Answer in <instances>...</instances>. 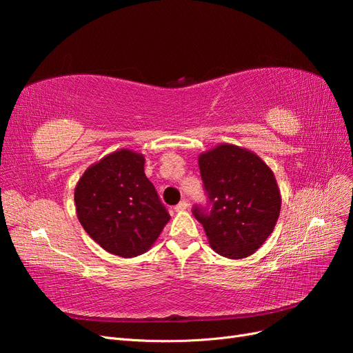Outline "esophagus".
I'll list each match as a JSON object with an SVG mask.
<instances>
[{
	"instance_id": "1",
	"label": "esophagus",
	"mask_w": 353,
	"mask_h": 353,
	"mask_svg": "<svg viewBox=\"0 0 353 353\" xmlns=\"http://www.w3.org/2000/svg\"><path fill=\"white\" fill-rule=\"evenodd\" d=\"M187 208H188V203H187L185 200H183V201H179L178 205L175 206V210H176V212H183V210H185Z\"/></svg>"
}]
</instances>
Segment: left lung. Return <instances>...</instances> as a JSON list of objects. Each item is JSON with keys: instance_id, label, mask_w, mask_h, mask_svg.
Masks as SVG:
<instances>
[{"instance_id": "8db88e82", "label": "left lung", "mask_w": 353, "mask_h": 353, "mask_svg": "<svg viewBox=\"0 0 353 353\" xmlns=\"http://www.w3.org/2000/svg\"><path fill=\"white\" fill-rule=\"evenodd\" d=\"M199 166L208 205H194L193 215L216 253L248 258L280 216L281 196L272 170L254 153L231 144L200 154Z\"/></svg>"}]
</instances>
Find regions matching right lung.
<instances>
[{
    "mask_svg": "<svg viewBox=\"0 0 353 353\" xmlns=\"http://www.w3.org/2000/svg\"><path fill=\"white\" fill-rule=\"evenodd\" d=\"M74 205L88 236L122 258L150 249L170 218L144 174V156L125 148L85 170Z\"/></svg>",
    "mask_w": 353,
    "mask_h": 353,
    "instance_id": "obj_1",
    "label": "right lung"
}]
</instances>
